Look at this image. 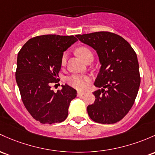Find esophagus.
Returning a JSON list of instances; mask_svg holds the SVG:
<instances>
[{"label":"esophagus","mask_w":155,"mask_h":155,"mask_svg":"<svg viewBox=\"0 0 155 155\" xmlns=\"http://www.w3.org/2000/svg\"><path fill=\"white\" fill-rule=\"evenodd\" d=\"M84 94H85V93H84V92H80V91L77 92V96H84Z\"/></svg>","instance_id":"34e87169"}]
</instances>
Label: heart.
Masks as SVG:
<instances>
[{
  "mask_svg": "<svg viewBox=\"0 0 155 155\" xmlns=\"http://www.w3.org/2000/svg\"><path fill=\"white\" fill-rule=\"evenodd\" d=\"M78 55L81 57L84 61L89 57L90 55H93L90 49L86 47H80L76 50ZM67 53H64L61 59V64L64 65L67 61ZM89 81V77L85 75H73L67 79L68 84L71 86L74 87L78 90H84L87 87V82Z\"/></svg>",
  "mask_w": 155,
  "mask_h": 155,
  "instance_id": "heart-1",
  "label": "heart"
}]
</instances>
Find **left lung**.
<instances>
[{
	"label": "left lung",
	"mask_w": 155,
	"mask_h": 155,
	"mask_svg": "<svg viewBox=\"0 0 155 155\" xmlns=\"http://www.w3.org/2000/svg\"><path fill=\"white\" fill-rule=\"evenodd\" d=\"M96 51L101 66L93 92L94 103L87 113L93 121L115 124L129 113L140 84L137 54L130 44L116 34L98 31L76 36Z\"/></svg>",
	"instance_id": "1"
}]
</instances>
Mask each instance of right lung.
Listing matches in <instances>:
<instances>
[{"instance_id": "obj_1", "label": "right lung", "mask_w": 155, "mask_h": 155, "mask_svg": "<svg viewBox=\"0 0 155 155\" xmlns=\"http://www.w3.org/2000/svg\"><path fill=\"white\" fill-rule=\"evenodd\" d=\"M74 35H47L30 39L18 53L15 73L23 104L35 120L42 124L60 123L67 118L76 91L68 84L54 93L63 52L77 41Z\"/></svg>"}]
</instances>
